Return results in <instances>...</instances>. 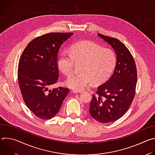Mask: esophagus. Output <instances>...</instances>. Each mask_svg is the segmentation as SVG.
<instances>
[{"mask_svg":"<svg viewBox=\"0 0 155 155\" xmlns=\"http://www.w3.org/2000/svg\"><path fill=\"white\" fill-rule=\"evenodd\" d=\"M72 92L73 93H75V94H77V93H81V91H75V90H72Z\"/></svg>","mask_w":155,"mask_h":155,"instance_id":"obj_1","label":"esophagus"}]
</instances>
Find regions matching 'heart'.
<instances>
[{"label":"heart","mask_w":155,"mask_h":155,"mask_svg":"<svg viewBox=\"0 0 155 155\" xmlns=\"http://www.w3.org/2000/svg\"><path fill=\"white\" fill-rule=\"evenodd\" d=\"M116 61L113 50L86 41L75 44L70 52H62L59 56L58 65L63 74L69 75L72 72L75 62H82L80 65L82 72L73 74L65 80L68 87L79 91L91 82L97 84L105 81L113 72Z\"/></svg>","instance_id":"heart-1"}]
</instances>
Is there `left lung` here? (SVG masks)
<instances>
[{
  "label": "left lung",
  "mask_w": 155,
  "mask_h": 155,
  "mask_svg": "<svg viewBox=\"0 0 155 155\" xmlns=\"http://www.w3.org/2000/svg\"><path fill=\"white\" fill-rule=\"evenodd\" d=\"M97 35L113 48L117 63L112 77L93 94L90 114L96 121L108 123L121 118L131 105L136 92L137 69L133 57L123 43L115 38Z\"/></svg>",
  "instance_id": "left-lung-1"
}]
</instances>
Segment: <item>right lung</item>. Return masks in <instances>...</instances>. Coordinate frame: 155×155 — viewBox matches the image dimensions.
Masks as SVG:
<instances>
[{
  "label": "right lung",
  "instance_id": "obj_1",
  "mask_svg": "<svg viewBox=\"0 0 155 155\" xmlns=\"http://www.w3.org/2000/svg\"><path fill=\"white\" fill-rule=\"evenodd\" d=\"M74 33H48L29 43L22 53L18 79L23 100L38 118L50 120L59 112L69 88L50 89L57 83L59 71L57 55L62 44Z\"/></svg>",
  "mask_w": 155,
  "mask_h": 155
}]
</instances>
